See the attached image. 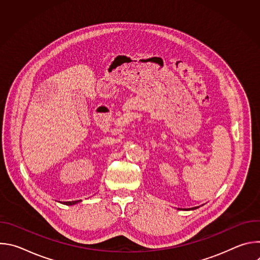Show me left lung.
Here are the masks:
<instances>
[{
    "label": "left lung",
    "instance_id": "8db88e82",
    "mask_svg": "<svg viewBox=\"0 0 260 260\" xmlns=\"http://www.w3.org/2000/svg\"><path fill=\"white\" fill-rule=\"evenodd\" d=\"M197 208H199V207H194V208H192V209L194 210V209H197ZM180 210H181V209H180ZM188 210H190V209H188Z\"/></svg>",
    "mask_w": 260,
    "mask_h": 260
}]
</instances>
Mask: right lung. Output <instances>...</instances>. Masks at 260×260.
Segmentation results:
<instances>
[{"mask_svg":"<svg viewBox=\"0 0 260 260\" xmlns=\"http://www.w3.org/2000/svg\"><path fill=\"white\" fill-rule=\"evenodd\" d=\"M79 201H73V202H64L63 204L64 205H68V206H71V205H74V204H77Z\"/></svg>","mask_w":260,"mask_h":260,"instance_id":"obj_1","label":"right lung"}]
</instances>
